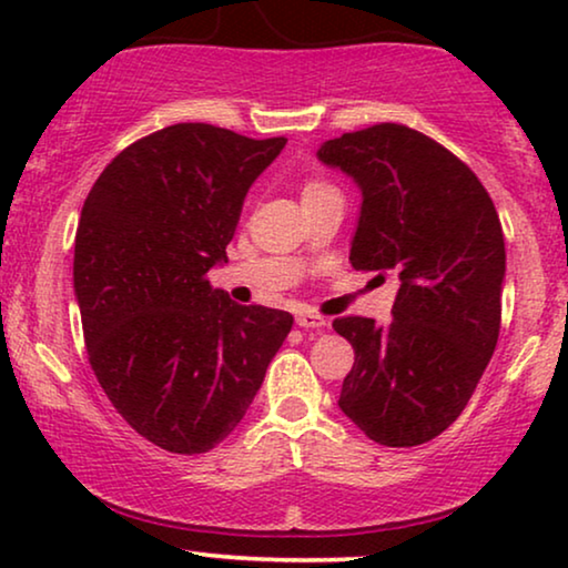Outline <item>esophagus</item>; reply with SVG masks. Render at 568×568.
I'll list each match as a JSON object with an SVG mask.
<instances>
[{
    "mask_svg": "<svg viewBox=\"0 0 568 568\" xmlns=\"http://www.w3.org/2000/svg\"><path fill=\"white\" fill-rule=\"evenodd\" d=\"M294 321H297L300 328H325V325H328L323 315L310 313V310H302V313L294 315Z\"/></svg>",
    "mask_w": 568,
    "mask_h": 568,
    "instance_id": "1",
    "label": "esophagus"
}]
</instances>
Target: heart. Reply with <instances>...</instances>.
Wrapping results in <instances>:
<instances>
[{
    "mask_svg": "<svg viewBox=\"0 0 568 568\" xmlns=\"http://www.w3.org/2000/svg\"><path fill=\"white\" fill-rule=\"evenodd\" d=\"M321 189H331V185H325V183H321V181H310V183L305 185V191H302V196H305V193L321 191Z\"/></svg>",
    "mask_w": 568,
    "mask_h": 568,
    "instance_id": "b5f03b06",
    "label": "heart"
}]
</instances>
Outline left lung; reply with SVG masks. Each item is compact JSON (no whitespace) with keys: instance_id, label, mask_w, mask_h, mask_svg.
<instances>
[{"instance_id":"obj_1","label":"left lung","mask_w":568,"mask_h":568,"mask_svg":"<svg viewBox=\"0 0 568 568\" xmlns=\"http://www.w3.org/2000/svg\"><path fill=\"white\" fill-rule=\"evenodd\" d=\"M317 160L362 191L352 266L400 278L387 325L333 321L356 354L338 406L379 445H424L468 406L499 338V214L463 160L400 123L328 139Z\"/></svg>"}]
</instances>
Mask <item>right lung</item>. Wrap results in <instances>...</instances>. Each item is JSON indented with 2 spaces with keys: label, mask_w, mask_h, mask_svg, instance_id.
I'll return each mask as SVG.
<instances>
[{
  "label": "right lung",
  "mask_w": 568,
  "mask_h": 568,
  "mask_svg": "<svg viewBox=\"0 0 568 568\" xmlns=\"http://www.w3.org/2000/svg\"><path fill=\"white\" fill-rule=\"evenodd\" d=\"M286 139L175 123L115 154L84 199L74 294L88 359L131 429L199 455L240 424L294 317L212 290L245 193Z\"/></svg>",
  "instance_id": "add662e5"
}]
</instances>
